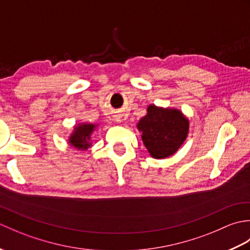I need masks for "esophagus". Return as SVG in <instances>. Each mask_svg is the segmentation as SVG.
<instances>
[{"instance_id":"34e87169","label":"esophagus","mask_w":250,"mask_h":250,"mask_svg":"<svg viewBox=\"0 0 250 250\" xmlns=\"http://www.w3.org/2000/svg\"><path fill=\"white\" fill-rule=\"evenodd\" d=\"M116 121H118V122H120V121H121V119H120V117H116Z\"/></svg>"}]
</instances>
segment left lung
Here are the masks:
<instances>
[{"mask_svg":"<svg viewBox=\"0 0 250 250\" xmlns=\"http://www.w3.org/2000/svg\"><path fill=\"white\" fill-rule=\"evenodd\" d=\"M137 128L150 155L156 159L173 155L188 134L189 122L177 109H163L150 105Z\"/></svg>","mask_w":250,"mask_h":250,"instance_id":"left-lung-1","label":"left lung"}]
</instances>
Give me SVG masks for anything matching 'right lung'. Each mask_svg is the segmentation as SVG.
I'll use <instances>...</instances> for the list:
<instances>
[{"label": "right lung", "instance_id": "right-lung-1", "mask_svg": "<svg viewBox=\"0 0 250 250\" xmlns=\"http://www.w3.org/2000/svg\"><path fill=\"white\" fill-rule=\"evenodd\" d=\"M93 129V125H79L70 137V143L78 149H87L88 146H90V134L92 133Z\"/></svg>", "mask_w": 250, "mask_h": 250}]
</instances>
